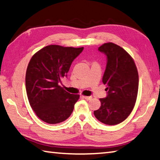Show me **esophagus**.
<instances>
[{"label": "esophagus", "mask_w": 160, "mask_h": 160, "mask_svg": "<svg viewBox=\"0 0 160 160\" xmlns=\"http://www.w3.org/2000/svg\"><path fill=\"white\" fill-rule=\"evenodd\" d=\"M82 97L84 99H87V100H90V99H91L92 98V97L91 96H82Z\"/></svg>", "instance_id": "34e87169"}]
</instances>
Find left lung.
Returning <instances> with one entry per match:
<instances>
[{"label":"left lung","mask_w":160,"mask_h":160,"mask_svg":"<svg viewBox=\"0 0 160 160\" xmlns=\"http://www.w3.org/2000/svg\"><path fill=\"white\" fill-rule=\"evenodd\" d=\"M98 50L107 57L102 82L107 97L99 99L101 107L94 112L98 120L107 125H116L128 118L133 109L138 91V72L133 59L126 51L112 42Z\"/></svg>","instance_id":"left-lung-1"}]
</instances>
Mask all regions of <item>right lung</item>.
Returning a JSON list of instances; mask_svg holds the SVG:
<instances>
[{
  "instance_id": "1",
  "label": "right lung",
  "mask_w": 160,
  "mask_h": 160,
  "mask_svg": "<svg viewBox=\"0 0 160 160\" xmlns=\"http://www.w3.org/2000/svg\"><path fill=\"white\" fill-rule=\"evenodd\" d=\"M83 49L49 45L30 59L25 77L27 94L31 107L42 121L56 124L71 115L80 95L68 92L59 83Z\"/></svg>"
}]
</instances>
